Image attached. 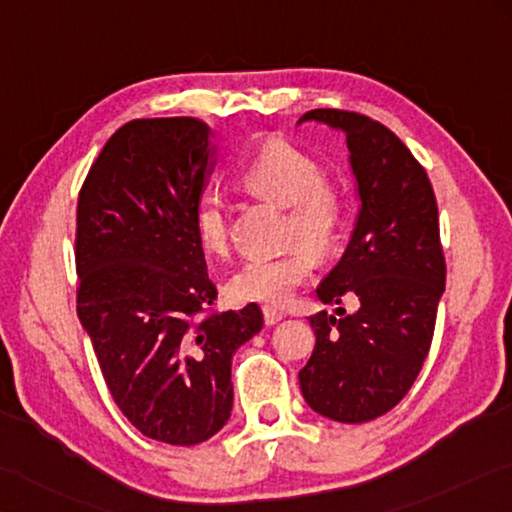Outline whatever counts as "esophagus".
<instances>
[{
    "mask_svg": "<svg viewBox=\"0 0 512 512\" xmlns=\"http://www.w3.org/2000/svg\"><path fill=\"white\" fill-rule=\"evenodd\" d=\"M263 317H265V326H274V324H279L285 315L274 308H263Z\"/></svg>",
    "mask_w": 512,
    "mask_h": 512,
    "instance_id": "obj_1",
    "label": "esophagus"
}]
</instances>
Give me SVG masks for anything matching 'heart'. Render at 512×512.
<instances>
[{
    "label": "heart",
    "mask_w": 512,
    "mask_h": 512,
    "mask_svg": "<svg viewBox=\"0 0 512 512\" xmlns=\"http://www.w3.org/2000/svg\"><path fill=\"white\" fill-rule=\"evenodd\" d=\"M238 179L249 191L285 204L283 238L292 243L276 254L249 256L233 270L227 283L231 299L254 301L270 308H283L292 301L315 270V256L328 254L346 227L348 202L344 188L335 179L321 175L319 161L283 137L258 146L242 161ZM193 222L202 247L224 254L231 242L229 200L218 186H204L193 206Z\"/></svg>",
    "instance_id": "obj_1"
}]
</instances>
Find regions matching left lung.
I'll use <instances>...</instances> for the list:
<instances>
[{"instance_id":"1","label":"left lung","mask_w":512,"mask_h":512,"mask_svg":"<svg viewBox=\"0 0 512 512\" xmlns=\"http://www.w3.org/2000/svg\"><path fill=\"white\" fill-rule=\"evenodd\" d=\"M346 134L362 209L342 261L317 288L326 310L308 321L317 344L299 371L301 393L337 423H369L407 396L429 353L445 292L438 204L427 170L387 125L346 110H310Z\"/></svg>"}]
</instances>
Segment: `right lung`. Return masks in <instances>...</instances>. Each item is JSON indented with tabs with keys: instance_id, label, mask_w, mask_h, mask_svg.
<instances>
[{
	"instance_id": "add662e5",
	"label": "right lung",
	"mask_w": 512,
	"mask_h": 512,
	"mask_svg": "<svg viewBox=\"0 0 512 512\" xmlns=\"http://www.w3.org/2000/svg\"><path fill=\"white\" fill-rule=\"evenodd\" d=\"M193 116L121 125L76 209V310L116 407L143 436L197 445L231 416V357L263 328L256 303L213 308L193 206L213 168Z\"/></svg>"
}]
</instances>
